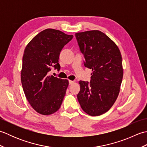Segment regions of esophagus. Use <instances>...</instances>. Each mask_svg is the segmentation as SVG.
<instances>
[{"label":"esophagus","instance_id":"esophagus-1","mask_svg":"<svg viewBox=\"0 0 147 147\" xmlns=\"http://www.w3.org/2000/svg\"><path fill=\"white\" fill-rule=\"evenodd\" d=\"M69 85H73V83H74V81L69 80Z\"/></svg>","mask_w":147,"mask_h":147}]
</instances>
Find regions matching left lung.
<instances>
[{
  "instance_id": "obj_1",
  "label": "left lung",
  "mask_w": 147,
  "mask_h": 147,
  "mask_svg": "<svg viewBox=\"0 0 147 147\" xmlns=\"http://www.w3.org/2000/svg\"><path fill=\"white\" fill-rule=\"evenodd\" d=\"M85 66L92 69L90 83L80 81L81 107L92 116L105 113L114 105L123 80L122 56L117 45L99 30L76 33Z\"/></svg>"
}]
</instances>
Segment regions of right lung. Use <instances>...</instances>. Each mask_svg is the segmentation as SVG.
<instances>
[{"instance_id":"1","label":"right lung","mask_w":147,"mask_h":147,"mask_svg":"<svg viewBox=\"0 0 147 147\" xmlns=\"http://www.w3.org/2000/svg\"><path fill=\"white\" fill-rule=\"evenodd\" d=\"M73 35L48 28L28 43L23 57L21 80L24 95L38 113L49 115L61 107L69 85L67 80L49 75L52 67L60 69L59 58Z\"/></svg>"}]
</instances>
